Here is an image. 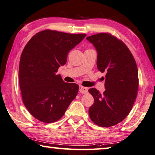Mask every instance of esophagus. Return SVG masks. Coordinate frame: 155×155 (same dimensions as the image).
I'll return each mask as SVG.
<instances>
[{
	"mask_svg": "<svg viewBox=\"0 0 155 155\" xmlns=\"http://www.w3.org/2000/svg\"><path fill=\"white\" fill-rule=\"evenodd\" d=\"M79 91L81 94H86V93L88 91V89L87 87H83V86H80L79 87Z\"/></svg>",
	"mask_w": 155,
	"mask_h": 155,
	"instance_id": "1",
	"label": "esophagus"
}]
</instances>
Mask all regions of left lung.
I'll return each instance as SVG.
<instances>
[{"mask_svg": "<svg viewBox=\"0 0 155 155\" xmlns=\"http://www.w3.org/2000/svg\"><path fill=\"white\" fill-rule=\"evenodd\" d=\"M87 40L97 51V69L106 72L103 94L89 89L94 98L89 117L97 125L109 127L121 122L131 110L138 89L137 65L125 43L110 34H96Z\"/></svg>", "mask_w": 155, "mask_h": 155, "instance_id": "1", "label": "left lung"}]
</instances>
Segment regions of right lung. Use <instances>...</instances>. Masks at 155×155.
Returning a JSON list of instances; mask_svg holds the SVG:
<instances>
[{
  "label": "right lung",
  "mask_w": 155,
  "mask_h": 155,
  "mask_svg": "<svg viewBox=\"0 0 155 155\" xmlns=\"http://www.w3.org/2000/svg\"><path fill=\"white\" fill-rule=\"evenodd\" d=\"M85 36L45 30L25 46L19 61V87L24 104L36 119L57 121L77 96V84L65 83L56 72L66 63L70 51Z\"/></svg>",
  "instance_id": "add662e5"
}]
</instances>
